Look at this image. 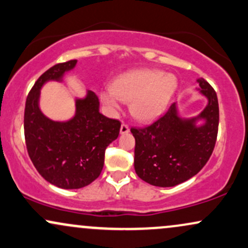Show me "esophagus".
Segmentation results:
<instances>
[{"label":"esophagus","instance_id":"34e87169","mask_svg":"<svg viewBox=\"0 0 248 248\" xmlns=\"http://www.w3.org/2000/svg\"><path fill=\"white\" fill-rule=\"evenodd\" d=\"M128 133H129V127H128L126 124H122L120 127V134L124 135V134H128Z\"/></svg>","mask_w":248,"mask_h":248}]
</instances>
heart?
<instances>
[{"label":"heart","instance_id":"b5f03b06","mask_svg":"<svg viewBox=\"0 0 248 248\" xmlns=\"http://www.w3.org/2000/svg\"><path fill=\"white\" fill-rule=\"evenodd\" d=\"M176 87L177 81L171 75L154 69L135 70L116 78L110 90L100 93V99L110 109H118L120 101H130L133 118L148 122L163 114Z\"/></svg>","mask_w":248,"mask_h":248}]
</instances>
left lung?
Returning <instances> with one entry per match:
<instances>
[{
    "label": "left lung",
    "instance_id": "1",
    "mask_svg": "<svg viewBox=\"0 0 248 248\" xmlns=\"http://www.w3.org/2000/svg\"><path fill=\"white\" fill-rule=\"evenodd\" d=\"M197 84L207 100L197 116L182 118L173 102L150 126L130 129L135 138L134 168L142 181L161 187L178 186L197 175L209 161L218 134V99L206 80L199 78Z\"/></svg>",
    "mask_w": 248,
    "mask_h": 248
}]
</instances>
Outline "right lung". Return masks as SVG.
Returning <instances> with one entry per match:
<instances>
[{
    "label": "right lung",
    "instance_id": "right-lung-1",
    "mask_svg": "<svg viewBox=\"0 0 248 248\" xmlns=\"http://www.w3.org/2000/svg\"><path fill=\"white\" fill-rule=\"evenodd\" d=\"M77 61L61 62L39 77L25 102L24 136L33 166L42 177L61 189H80L99 177L105 150L116 140L121 124L99 112V99L92 91L76 98L70 120L53 121L39 108L41 90L49 81H62Z\"/></svg>",
    "mask_w": 248,
    "mask_h": 248
}]
</instances>
